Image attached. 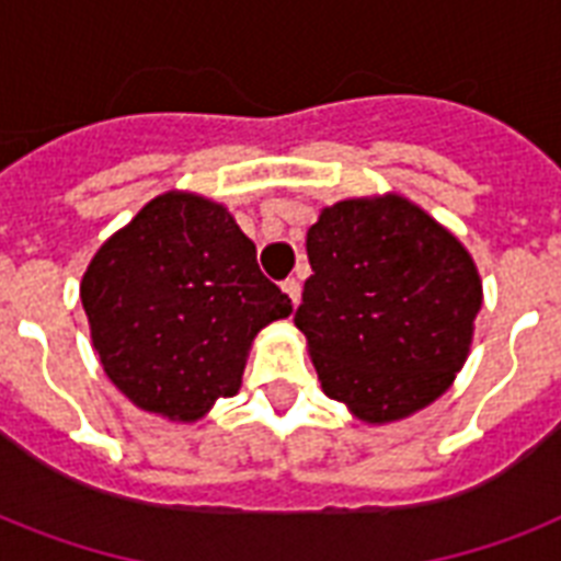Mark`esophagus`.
Returning <instances> with one entry per match:
<instances>
[{"mask_svg": "<svg viewBox=\"0 0 561 561\" xmlns=\"http://www.w3.org/2000/svg\"><path fill=\"white\" fill-rule=\"evenodd\" d=\"M282 290L288 294L294 306H299V294H302V285H299L297 279H285V282H282Z\"/></svg>", "mask_w": 561, "mask_h": 561, "instance_id": "1", "label": "esophagus"}]
</instances>
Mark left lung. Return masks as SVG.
<instances>
[{
    "label": "left lung",
    "mask_w": 561,
    "mask_h": 561,
    "mask_svg": "<svg viewBox=\"0 0 561 561\" xmlns=\"http://www.w3.org/2000/svg\"><path fill=\"white\" fill-rule=\"evenodd\" d=\"M294 323L317 378L367 425L413 416L454 383L483 306L462 241L396 192L325 206L306 238Z\"/></svg>",
    "instance_id": "8db88e82"
}]
</instances>
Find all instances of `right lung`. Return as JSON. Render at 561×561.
<instances>
[{
	"label": "right lung",
	"mask_w": 561,
	"mask_h": 561,
	"mask_svg": "<svg viewBox=\"0 0 561 561\" xmlns=\"http://www.w3.org/2000/svg\"><path fill=\"white\" fill-rule=\"evenodd\" d=\"M81 302L110 381L171 422L236 396L255 334L294 311L227 206L180 188L95 250Z\"/></svg>",
	"instance_id": "add662e5"
}]
</instances>
